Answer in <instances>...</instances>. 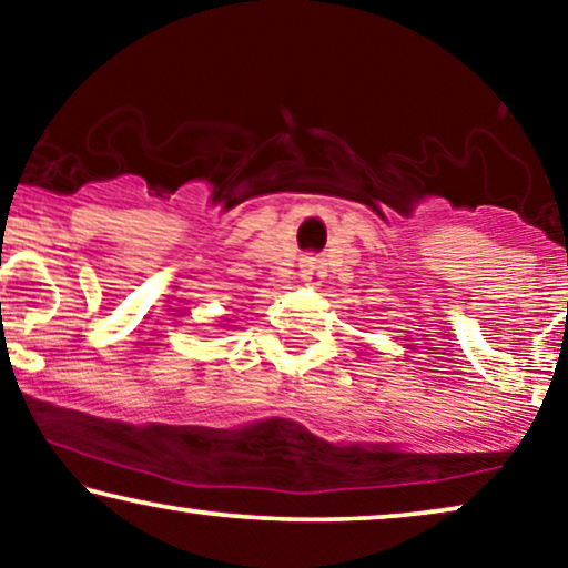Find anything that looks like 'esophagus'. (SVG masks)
I'll list each match as a JSON object with an SVG mask.
<instances>
[{
	"label": "esophagus",
	"instance_id": "34e87169",
	"mask_svg": "<svg viewBox=\"0 0 568 568\" xmlns=\"http://www.w3.org/2000/svg\"><path fill=\"white\" fill-rule=\"evenodd\" d=\"M325 276V263L315 255H305L300 263V278L307 284H321Z\"/></svg>",
	"mask_w": 568,
	"mask_h": 568
}]
</instances>
